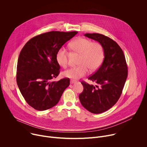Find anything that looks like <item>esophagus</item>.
Returning <instances> with one entry per match:
<instances>
[{
  "instance_id": "1",
  "label": "esophagus",
  "mask_w": 147,
  "mask_h": 147,
  "mask_svg": "<svg viewBox=\"0 0 147 147\" xmlns=\"http://www.w3.org/2000/svg\"><path fill=\"white\" fill-rule=\"evenodd\" d=\"M76 82H77V81H76V80H70V84H74V83H76Z\"/></svg>"
}]
</instances>
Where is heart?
Masks as SVG:
<instances>
[{"instance_id": "b5f03b06", "label": "heart", "mask_w": 147, "mask_h": 147, "mask_svg": "<svg viewBox=\"0 0 147 147\" xmlns=\"http://www.w3.org/2000/svg\"><path fill=\"white\" fill-rule=\"evenodd\" d=\"M70 49L80 55L79 65L76 67L70 68L63 73V75L71 80H78L85 76L88 72L97 70L101 65L103 59V49L97 42L85 38L78 37L69 44ZM69 52L64 47L60 48L56 55V61L61 67L66 68L68 65Z\"/></svg>"}]
</instances>
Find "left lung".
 Returning a JSON list of instances; mask_svg holds the SVG:
<instances>
[{"label": "left lung", "mask_w": 147, "mask_h": 147, "mask_svg": "<svg viewBox=\"0 0 147 147\" xmlns=\"http://www.w3.org/2000/svg\"><path fill=\"white\" fill-rule=\"evenodd\" d=\"M84 35L98 41L104 52L101 66L88 78L98 85L94 86L81 81L84 90L79 95L83 107L98 114L111 108L120 98L127 77L128 68L124 53L115 41L97 33Z\"/></svg>", "instance_id": "1"}]
</instances>
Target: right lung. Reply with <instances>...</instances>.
Segmentation results:
<instances>
[{
    "mask_svg": "<svg viewBox=\"0 0 147 147\" xmlns=\"http://www.w3.org/2000/svg\"><path fill=\"white\" fill-rule=\"evenodd\" d=\"M78 32L50 31L30 39L19 55L16 81L19 90L30 106L37 111L49 109L59 102L70 85V79L58 81L60 66L57 50Z\"/></svg>",
    "mask_w": 147,
    "mask_h": 147,
    "instance_id": "right-lung-1",
    "label": "right lung"
}]
</instances>
